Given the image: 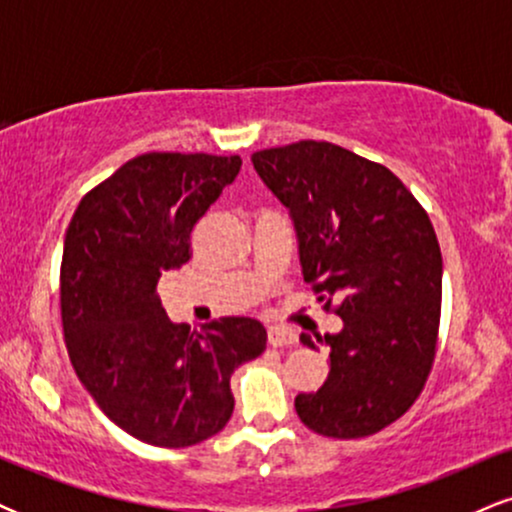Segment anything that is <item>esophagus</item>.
<instances>
[{"instance_id":"34e87169","label":"esophagus","mask_w":512,"mask_h":512,"mask_svg":"<svg viewBox=\"0 0 512 512\" xmlns=\"http://www.w3.org/2000/svg\"><path fill=\"white\" fill-rule=\"evenodd\" d=\"M267 342L272 346H293L298 342V334L289 327H269Z\"/></svg>"}]
</instances>
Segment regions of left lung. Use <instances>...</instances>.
Masks as SVG:
<instances>
[{
	"label": "left lung",
	"instance_id": "obj_1",
	"mask_svg": "<svg viewBox=\"0 0 512 512\" xmlns=\"http://www.w3.org/2000/svg\"><path fill=\"white\" fill-rule=\"evenodd\" d=\"M252 166L291 211L303 279L344 320L317 337L330 375L296 397L310 431L363 438L416 402L433 368L443 257L426 209L392 170L330 142L276 146ZM301 342L317 344L308 334Z\"/></svg>",
	"mask_w": 512,
	"mask_h": 512
}]
</instances>
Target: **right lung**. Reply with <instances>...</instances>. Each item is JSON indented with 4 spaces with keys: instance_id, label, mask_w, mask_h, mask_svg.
<instances>
[{
    "instance_id": "right-lung-1",
    "label": "right lung",
    "mask_w": 512,
    "mask_h": 512,
    "mask_svg": "<svg viewBox=\"0 0 512 512\" xmlns=\"http://www.w3.org/2000/svg\"><path fill=\"white\" fill-rule=\"evenodd\" d=\"M240 156L151 151L86 192L60 269L62 330L79 380L129 436L190 448L233 414L231 375L267 346L252 317L173 325L156 296L192 257L197 221L236 180Z\"/></svg>"
}]
</instances>
